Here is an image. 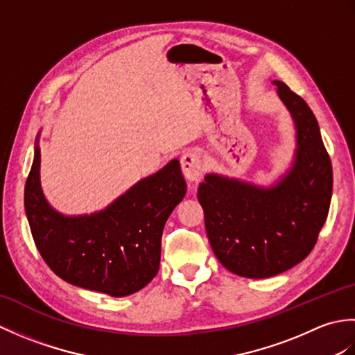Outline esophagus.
Wrapping results in <instances>:
<instances>
[{
    "mask_svg": "<svg viewBox=\"0 0 355 355\" xmlns=\"http://www.w3.org/2000/svg\"><path fill=\"white\" fill-rule=\"evenodd\" d=\"M180 164H182V171L186 180L195 182V180L200 178L202 171V162L198 154L192 153V150H187V153H184L182 158H180Z\"/></svg>",
    "mask_w": 355,
    "mask_h": 355,
    "instance_id": "1",
    "label": "esophagus"
}]
</instances>
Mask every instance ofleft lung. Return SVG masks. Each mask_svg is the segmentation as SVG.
<instances>
[{
    "mask_svg": "<svg viewBox=\"0 0 355 355\" xmlns=\"http://www.w3.org/2000/svg\"><path fill=\"white\" fill-rule=\"evenodd\" d=\"M297 132L296 158L277 186L261 189L215 173L198 187L206 232L223 266L243 277L284 273L318 243L333 193V166L302 97L275 80Z\"/></svg>",
    "mask_w": 355,
    "mask_h": 355,
    "instance_id": "1",
    "label": "left lung"
}]
</instances>
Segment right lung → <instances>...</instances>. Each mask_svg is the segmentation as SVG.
Returning <instances> with one entry per match:
<instances>
[{"label": "right lung", "instance_id": "1", "mask_svg": "<svg viewBox=\"0 0 355 355\" xmlns=\"http://www.w3.org/2000/svg\"><path fill=\"white\" fill-rule=\"evenodd\" d=\"M40 148L27 177L24 206L45 263L65 282L122 297L141 290L160 266L162 233L186 193L178 160L143 178L99 214L64 216L45 201Z\"/></svg>", "mask_w": 355, "mask_h": 355}]
</instances>
